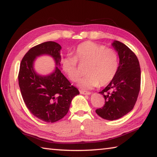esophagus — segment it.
Listing matches in <instances>:
<instances>
[{"instance_id": "esophagus-1", "label": "esophagus", "mask_w": 157, "mask_h": 157, "mask_svg": "<svg viewBox=\"0 0 157 157\" xmlns=\"http://www.w3.org/2000/svg\"><path fill=\"white\" fill-rule=\"evenodd\" d=\"M79 93H80L81 94H83V95H90L91 94V92L83 91V90H79Z\"/></svg>"}]
</instances>
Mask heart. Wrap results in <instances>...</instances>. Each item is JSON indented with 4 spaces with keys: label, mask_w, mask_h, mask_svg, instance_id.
I'll return each instance as SVG.
<instances>
[{
    "label": "heart",
    "mask_w": 157,
    "mask_h": 157,
    "mask_svg": "<svg viewBox=\"0 0 157 157\" xmlns=\"http://www.w3.org/2000/svg\"><path fill=\"white\" fill-rule=\"evenodd\" d=\"M78 62L86 64V73L88 74L78 82L82 89H91L105 86L115 78L118 68V57L112 48L91 41L82 42L75 50V56L68 54L62 60V68L68 78L77 82L81 77Z\"/></svg>",
    "instance_id": "obj_1"
}]
</instances>
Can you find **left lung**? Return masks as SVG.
<instances>
[{"label": "left lung", "instance_id": "1", "mask_svg": "<svg viewBox=\"0 0 157 157\" xmlns=\"http://www.w3.org/2000/svg\"><path fill=\"white\" fill-rule=\"evenodd\" d=\"M119 55L118 71L109 84L100 91L105 103L95 112L109 121L121 118L134 108L140 89V68L132 50L118 41L112 44Z\"/></svg>", "mask_w": 157, "mask_h": 157}]
</instances>
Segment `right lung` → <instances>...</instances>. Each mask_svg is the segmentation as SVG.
<instances>
[{
	"mask_svg": "<svg viewBox=\"0 0 157 157\" xmlns=\"http://www.w3.org/2000/svg\"><path fill=\"white\" fill-rule=\"evenodd\" d=\"M61 48L54 41L36 45L26 52L20 64L18 85L23 101L33 115L46 123H55L63 118L73 98L79 94L59 68ZM44 54L52 56L58 66L54 73L46 77L37 75L33 69V59Z\"/></svg>",
	"mask_w": 157,
	"mask_h": 157,
	"instance_id": "1",
	"label": "right lung"
}]
</instances>
